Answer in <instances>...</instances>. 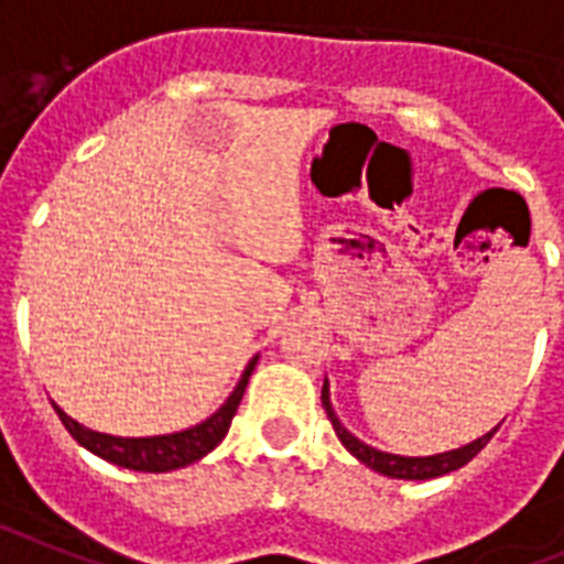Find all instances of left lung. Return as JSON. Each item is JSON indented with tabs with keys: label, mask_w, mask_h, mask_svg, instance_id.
<instances>
[{
	"label": "left lung",
	"mask_w": 564,
	"mask_h": 564,
	"mask_svg": "<svg viewBox=\"0 0 564 564\" xmlns=\"http://www.w3.org/2000/svg\"><path fill=\"white\" fill-rule=\"evenodd\" d=\"M321 400H323V409H326V417H329L332 429H335V434L340 437V443L346 445V452H349L351 457L360 459L364 465H369L371 471L383 474V477H391V479H434V477H443V474H448V471H457V468H463L465 463H471V459L477 457L482 448H486L488 440L494 437V431L499 429L497 425V429H491L488 434L477 437L474 443L463 445V448H454V452L431 454V457H400V454L377 452V448L366 445L364 440H357L355 434H351V431L346 429L340 420H337L335 409H332V400H329V383H323Z\"/></svg>",
	"instance_id": "obj_1"
}]
</instances>
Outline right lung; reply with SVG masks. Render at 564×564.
I'll list each match as a JSON object with an SVG mask.
<instances>
[{
    "mask_svg": "<svg viewBox=\"0 0 564 564\" xmlns=\"http://www.w3.org/2000/svg\"><path fill=\"white\" fill-rule=\"evenodd\" d=\"M254 364H258V355L252 357L243 369L241 380L235 386V391L227 398V403L215 411L213 417H207L204 423L193 425V429L175 431V434H159V437H112V434H101V431L85 429L82 423H76L73 417H67L65 411L56 409L58 420L70 431V437L78 445H85L87 452H93L96 457L107 459L112 465H121V468H130V471H147V474H164L175 471V468H184L189 463H198L200 457H207L215 445L227 437L229 423H232L235 411L241 405L243 391H247L249 375H252Z\"/></svg>",
    "mask_w": 564,
    "mask_h": 564,
    "instance_id": "add662e5",
    "label": "right lung"
}]
</instances>
